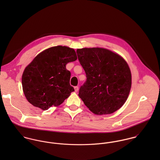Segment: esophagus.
Here are the masks:
<instances>
[{
    "mask_svg": "<svg viewBox=\"0 0 160 160\" xmlns=\"http://www.w3.org/2000/svg\"><path fill=\"white\" fill-rule=\"evenodd\" d=\"M74 88V91H75L76 92H77L78 91V90H79V88H78V86H75Z\"/></svg>",
    "mask_w": 160,
    "mask_h": 160,
    "instance_id": "34e87169",
    "label": "esophagus"
}]
</instances>
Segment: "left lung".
I'll return each instance as SVG.
<instances>
[{"instance_id":"left-lung-1","label":"left lung","mask_w":160,"mask_h":160,"mask_svg":"<svg viewBox=\"0 0 160 160\" xmlns=\"http://www.w3.org/2000/svg\"><path fill=\"white\" fill-rule=\"evenodd\" d=\"M87 79L79 97L92 113L112 114L126 102L131 88L130 68L125 60L103 48L77 49Z\"/></svg>"}]
</instances>
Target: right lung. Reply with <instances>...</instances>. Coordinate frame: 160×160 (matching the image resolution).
I'll return each mask as SVG.
<instances>
[{"mask_svg": "<svg viewBox=\"0 0 160 160\" xmlns=\"http://www.w3.org/2000/svg\"><path fill=\"white\" fill-rule=\"evenodd\" d=\"M76 60L74 50L66 46L52 47L38 54L22 75L23 92L28 101L43 110L62 104L74 91L66 65Z\"/></svg>", "mask_w": 160, "mask_h": 160, "instance_id": "obj_1", "label": "right lung"}]
</instances>
